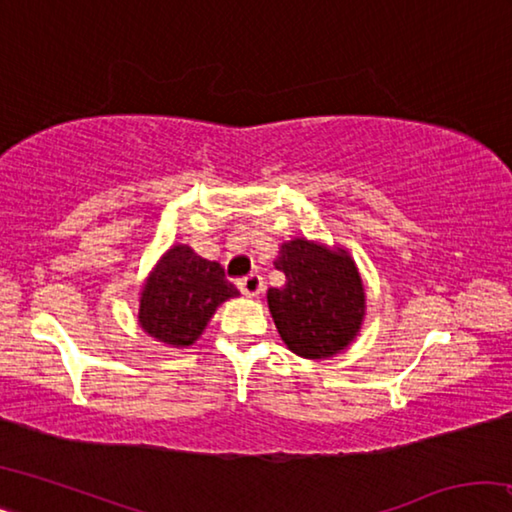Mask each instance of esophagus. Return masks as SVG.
Listing matches in <instances>:
<instances>
[{"mask_svg": "<svg viewBox=\"0 0 512 512\" xmlns=\"http://www.w3.org/2000/svg\"><path fill=\"white\" fill-rule=\"evenodd\" d=\"M239 289H241V293H244L246 298H257L259 293L264 291V280H262V275L250 273L248 277H244V280L239 282Z\"/></svg>", "mask_w": 512, "mask_h": 512, "instance_id": "1", "label": "esophagus"}]
</instances>
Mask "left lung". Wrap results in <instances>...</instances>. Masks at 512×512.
Here are the masks:
<instances>
[{
	"mask_svg": "<svg viewBox=\"0 0 512 512\" xmlns=\"http://www.w3.org/2000/svg\"><path fill=\"white\" fill-rule=\"evenodd\" d=\"M282 289H268L273 323L287 348L302 359H329L357 339L366 318L359 268L341 246L296 237L280 246Z\"/></svg>",
	"mask_w": 512,
	"mask_h": 512,
	"instance_id": "obj_1",
	"label": "left lung"
}]
</instances>
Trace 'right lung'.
I'll list each match as a JSON object with an SVG mask.
<instances>
[{
	"instance_id": "add662e5",
	"label": "right lung",
	"mask_w": 512,
	"mask_h": 512,
	"mask_svg": "<svg viewBox=\"0 0 512 512\" xmlns=\"http://www.w3.org/2000/svg\"><path fill=\"white\" fill-rule=\"evenodd\" d=\"M237 296L219 262L203 259L187 244H173L142 284L137 323L151 339L185 350L201 339L216 309Z\"/></svg>"
}]
</instances>
